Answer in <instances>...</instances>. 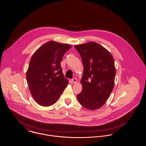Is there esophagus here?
Listing matches in <instances>:
<instances>
[{
    "label": "esophagus",
    "instance_id": "1",
    "mask_svg": "<svg viewBox=\"0 0 146 146\" xmlns=\"http://www.w3.org/2000/svg\"><path fill=\"white\" fill-rule=\"evenodd\" d=\"M71 82H72V83L73 84H75L76 83L77 80H76V78H73V79H72L71 80Z\"/></svg>",
    "mask_w": 146,
    "mask_h": 146
}]
</instances>
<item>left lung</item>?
I'll use <instances>...</instances> for the list:
<instances>
[{
	"mask_svg": "<svg viewBox=\"0 0 146 146\" xmlns=\"http://www.w3.org/2000/svg\"><path fill=\"white\" fill-rule=\"evenodd\" d=\"M74 48L81 56L84 67L80 80L82 90L76 97L84 108L96 110L105 104L113 89L116 73L114 58L96 42L76 45Z\"/></svg>",
	"mask_w": 146,
	"mask_h": 146,
	"instance_id": "left-lung-1",
	"label": "left lung"
}]
</instances>
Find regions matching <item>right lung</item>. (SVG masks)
Wrapping results in <instances>:
<instances>
[{
    "mask_svg": "<svg viewBox=\"0 0 146 146\" xmlns=\"http://www.w3.org/2000/svg\"><path fill=\"white\" fill-rule=\"evenodd\" d=\"M71 48L68 44L49 41L32 56L26 78L31 94L39 105L55 104L68 84L60 63L63 56Z\"/></svg>",
    "mask_w": 146,
    "mask_h": 146,
    "instance_id": "1",
    "label": "right lung"
}]
</instances>
